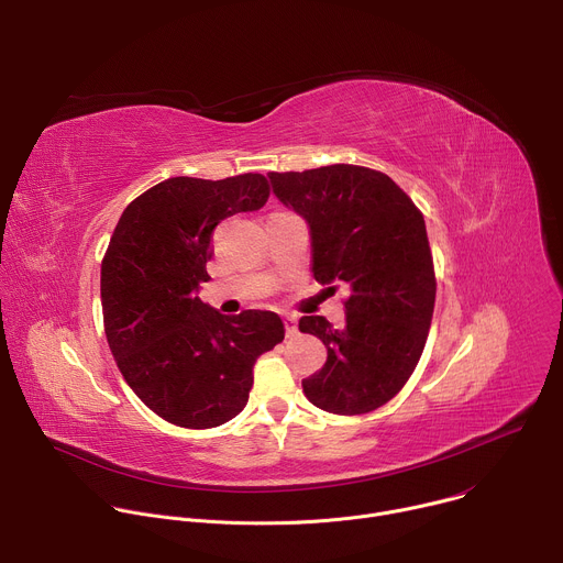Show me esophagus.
<instances>
[{
	"label": "esophagus",
	"mask_w": 563,
	"mask_h": 563,
	"mask_svg": "<svg viewBox=\"0 0 563 563\" xmlns=\"http://www.w3.org/2000/svg\"><path fill=\"white\" fill-rule=\"evenodd\" d=\"M285 332H287V336H294L298 332V323L294 316H285Z\"/></svg>",
	"instance_id": "34e87169"
}]
</instances>
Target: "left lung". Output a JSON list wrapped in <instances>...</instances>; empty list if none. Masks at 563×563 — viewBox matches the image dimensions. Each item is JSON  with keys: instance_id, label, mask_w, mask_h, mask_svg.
Instances as JSON below:
<instances>
[{"instance_id": "left-lung-1", "label": "left lung", "mask_w": 563, "mask_h": 563, "mask_svg": "<svg viewBox=\"0 0 563 563\" xmlns=\"http://www.w3.org/2000/svg\"><path fill=\"white\" fill-rule=\"evenodd\" d=\"M269 183L309 224L313 278L350 291L341 330L323 316L300 318L298 330L328 347L302 391L325 412L367 415L408 383L428 341L437 278L423 213L389 176L367 167L272 172Z\"/></svg>"}]
</instances>
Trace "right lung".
<instances>
[{"label": "right lung", "instance_id": "add662e5", "mask_svg": "<svg viewBox=\"0 0 563 563\" xmlns=\"http://www.w3.org/2000/svg\"><path fill=\"white\" fill-rule=\"evenodd\" d=\"M269 198L261 174L169 178L120 216L102 261L104 332L142 404L165 421L205 430L243 412L254 363L285 339L278 313L224 316L198 298L220 220Z\"/></svg>", "mask_w": 563, "mask_h": 563}]
</instances>
